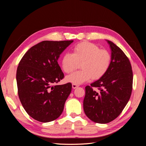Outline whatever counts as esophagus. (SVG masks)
Segmentation results:
<instances>
[{"instance_id": "obj_1", "label": "esophagus", "mask_w": 146, "mask_h": 146, "mask_svg": "<svg viewBox=\"0 0 146 146\" xmlns=\"http://www.w3.org/2000/svg\"><path fill=\"white\" fill-rule=\"evenodd\" d=\"M78 86V85H76V84H72V87L73 89H76V88H77Z\"/></svg>"}]
</instances>
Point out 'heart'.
<instances>
[{"mask_svg":"<svg viewBox=\"0 0 146 146\" xmlns=\"http://www.w3.org/2000/svg\"><path fill=\"white\" fill-rule=\"evenodd\" d=\"M81 63V70L66 78L68 82L80 85L92 78L102 77L107 72L111 63L110 52L90 42H82L73 48V53H65L61 58V67L66 73H71Z\"/></svg>","mask_w":146,"mask_h":146,"instance_id":"heart-1","label":"heart"}]
</instances>
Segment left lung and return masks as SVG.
Masks as SVG:
<instances>
[{
    "label": "left lung",
    "instance_id": "left-lung-1",
    "mask_svg": "<svg viewBox=\"0 0 146 146\" xmlns=\"http://www.w3.org/2000/svg\"><path fill=\"white\" fill-rule=\"evenodd\" d=\"M111 52V66L104 76L85 87L83 109L96 123H107L121 113L132 91L133 72L129 58L115 44L106 40ZM94 87L98 91L92 89Z\"/></svg>",
    "mask_w": 146,
    "mask_h": 146
}]
</instances>
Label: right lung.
<instances>
[{"instance_id": "obj_1", "label": "right lung", "mask_w": 146, "mask_h": 146, "mask_svg": "<svg viewBox=\"0 0 146 146\" xmlns=\"http://www.w3.org/2000/svg\"><path fill=\"white\" fill-rule=\"evenodd\" d=\"M73 41H42L31 47L20 61L16 72L18 96L25 111L35 120L54 121L63 111L72 84L53 85L64 77L58 60Z\"/></svg>"}]
</instances>
